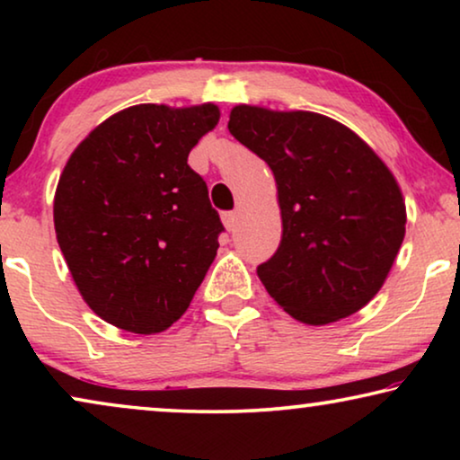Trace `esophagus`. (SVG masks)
I'll return each mask as SVG.
<instances>
[{
  "label": "esophagus",
  "mask_w": 460,
  "mask_h": 460,
  "mask_svg": "<svg viewBox=\"0 0 460 460\" xmlns=\"http://www.w3.org/2000/svg\"><path fill=\"white\" fill-rule=\"evenodd\" d=\"M222 222H224V226H226V230H234L236 226H238V216H236L234 211L224 213V216H222Z\"/></svg>",
  "instance_id": "1"
}]
</instances>
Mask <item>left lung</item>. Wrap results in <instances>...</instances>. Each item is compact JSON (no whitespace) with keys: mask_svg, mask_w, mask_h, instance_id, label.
Wrapping results in <instances>:
<instances>
[{"mask_svg":"<svg viewBox=\"0 0 460 460\" xmlns=\"http://www.w3.org/2000/svg\"><path fill=\"white\" fill-rule=\"evenodd\" d=\"M230 134L268 163L282 238L257 268L288 316L324 326L385 285L406 234V203L385 161L356 131L310 111L238 104Z\"/></svg>","mask_w":460,"mask_h":460,"instance_id":"left-lung-1","label":"left lung"}]
</instances>
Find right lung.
Wrapping results in <instances>:
<instances>
[{
	"instance_id": "1",
	"label": "right lung",
	"mask_w": 460,
	"mask_h": 460,
	"mask_svg": "<svg viewBox=\"0 0 460 460\" xmlns=\"http://www.w3.org/2000/svg\"><path fill=\"white\" fill-rule=\"evenodd\" d=\"M217 121L213 102L136 104L68 156L54 194L56 241L104 323L156 335L190 305L224 226L188 155Z\"/></svg>"
}]
</instances>
